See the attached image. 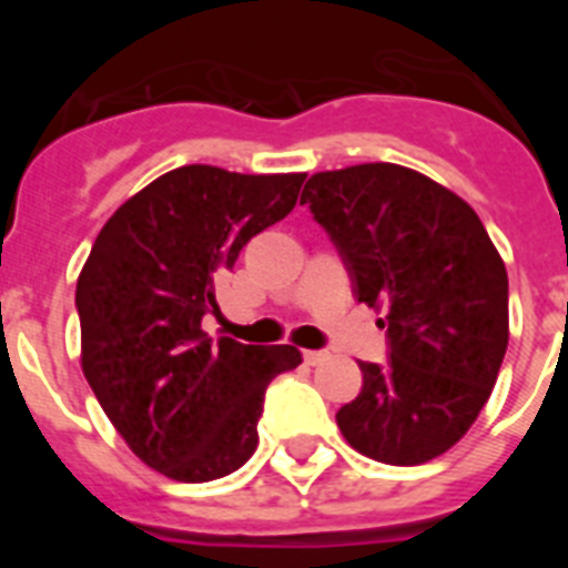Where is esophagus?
I'll return each mask as SVG.
<instances>
[{"mask_svg": "<svg viewBox=\"0 0 568 568\" xmlns=\"http://www.w3.org/2000/svg\"><path fill=\"white\" fill-rule=\"evenodd\" d=\"M329 355L327 353H321V349H307V353H304V361H307L310 366H318V364H324V361H327Z\"/></svg>", "mask_w": 568, "mask_h": 568, "instance_id": "obj_1", "label": "esophagus"}]
</instances>
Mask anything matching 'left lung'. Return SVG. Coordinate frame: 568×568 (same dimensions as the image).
<instances>
[{
  "label": "left lung",
  "instance_id": "1",
  "mask_svg": "<svg viewBox=\"0 0 568 568\" xmlns=\"http://www.w3.org/2000/svg\"><path fill=\"white\" fill-rule=\"evenodd\" d=\"M301 204L341 250L361 304L384 310L389 335V364L361 361V395L335 415L341 435L381 464L438 458L469 433L504 364V258L460 195L400 164L315 173Z\"/></svg>",
  "mask_w": 568,
  "mask_h": 568
}]
</instances>
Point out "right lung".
Masks as SVG:
<instances>
[{
  "mask_svg": "<svg viewBox=\"0 0 568 568\" xmlns=\"http://www.w3.org/2000/svg\"><path fill=\"white\" fill-rule=\"evenodd\" d=\"M307 173L247 175L184 164L130 195L77 281L82 373L150 469L182 484L224 478L258 446L264 389L298 346L213 344L215 281L253 235L298 202Z\"/></svg>",
  "mask_w": 568,
  "mask_h": 568,
  "instance_id": "obj_1",
  "label": "right lung"
}]
</instances>
